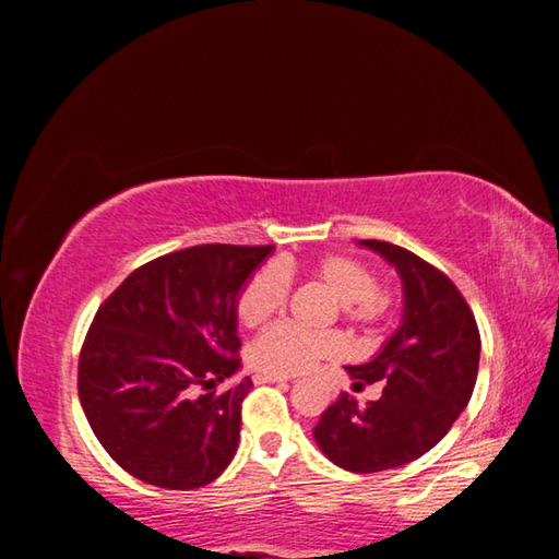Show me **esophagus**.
Segmentation results:
<instances>
[{
    "label": "esophagus",
    "mask_w": 559,
    "mask_h": 559,
    "mask_svg": "<svg viewBox=\"0 0 559 559\" xmlns=\"http://www.w3.org/2000/svg\"><path fill=\"white\" fill-rule=\"evenodd\" d=\"M290 380V377H281V374H257V377H253V382H257V384H276V382H288Z\"/></svg>",
    "instance_id": "obj_1"
}]
</instances>
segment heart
<instances>
[{
	"mask_svg": "<svg viewBox=\"0 0 559 559\" xmlns=\"http://www.w3.org/2000/svg\"><path fill=\"white\" fill-rule=\"evenodd\" d=\"M290 276V263H278V269H261L246 281L236 300V316L246 328L266 325L278 313L288 298ZM313 276L343 302L345 313L357 323H377L390 308L386 293L374 286V273L345 253L318 259ZM343 349V337L335 333H306L293 325H276L251 347V365L263 374L288 377L308 372L320 359L340 357Z\"/></svg>",
	"mask_w": 559,
	"mask_h": 559,
	"instance_id": "1",
	"label": "heart"
}]
</instances>
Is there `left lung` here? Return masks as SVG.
Listing matches in <instances>:
<instances>
[{
  "instance_id": "8db88e82",
  "label": "left lung",
  "mask_w": 559,
  "mask_h": 559,
  "mask_svg": "<svg viewBox=\"0 0 559 559\" xmlns=\"http://www.w3.org/2000/svg\"><path fill=\"white\" fill-rule=\"evenodd\" d=\"M402 281V320L365 365H347L353 390L384 382L382 396L357 406L343 392L320 414L313 439L335 466L353 473L400 468L447 437L473 394L480 335L451 278L390 241H359Z\"/></svg>"
}]
</instances>
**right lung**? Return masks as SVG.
<instances>
[{
	"label": "right lung",
	"mask_w": 559,
	"mask_h": 559,
	"mask_svg": "<svg viewBox=\"0 0 559 559\" xmlns=\"http://www.w3.org/2000/svg\"><path fill=\"white\" fill-rule=\"evenodd\" d=\"M273 246L204 243L145 263L98 308L79 359V396L110 459L150 486L192 490L229 466L243 377L236 300ZM204 389V393L199 390Z\"/></svg>",
	"instance_id": "1"
}]
</instances>
